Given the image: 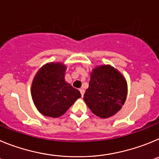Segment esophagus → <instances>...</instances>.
Wrapping results in <instances>:
<instances>
[{
    "instance_id": "esophagus-1",
    "label": "esophagus",
    "mask_w": 159,
    "mask_h": 159,
    "mask_svg": "<svg viewBox=\"0 0 159 159\" xmlns=\"http://www.w3.org/2000/svg\"><path fill=\"white\" fill-rule=\"evenodd\" d=\"M79 91H80V93H81V97H84V93H85V89H84L83 88H81L79 89Z\"/></svg>"
}]
</instances>
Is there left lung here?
Returning a JSON list of instances; mask_svg holds the SVG:
<instances>
[{
  "mask_svg": "<svg viewBox=\"0 0 159 159\" xmlns=\"http://www.w3.org/2000/svg\"><path fill=\"white\" fill-rule=\"evenodd\" d=\"M127 94L128 84L124 75L111 65H101L90 73L89 85L83 100L93 113L106 119L121 109Z\"/></svg>",
  "mask_w": 159,
  "mask_h": 159,
  "instance_id": "1",
  "label": "left lung"
}]
</instances>
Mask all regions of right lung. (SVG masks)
<instances>
[{
    "mask_svg": "<svg viewBox=\"0 0 159 159\" xmlns=\"http://www.w3.org/2000/svg\"><path fill=\"white\" fill-rule=\"evenodd\" d=\"M66 66L62 62H48L34 77L31 87L32 101L45 116H61L81 97L78 89L66 81Z\"/></svg>",
    "mask_w": 159,
    "mask_h": 159,
    "instance_id": "obj_1",
    "label": "right lung"
}]
</instances>
